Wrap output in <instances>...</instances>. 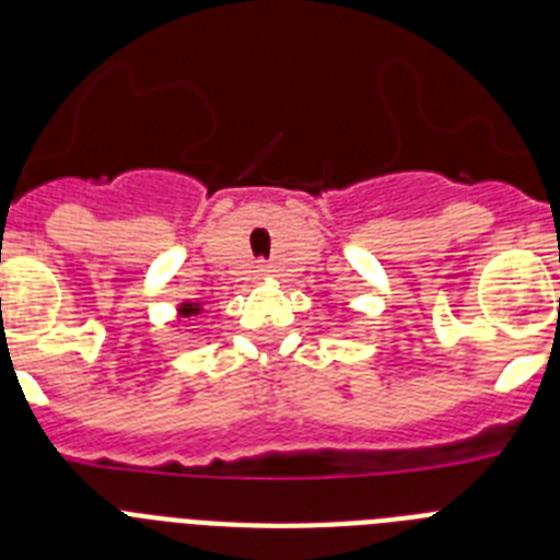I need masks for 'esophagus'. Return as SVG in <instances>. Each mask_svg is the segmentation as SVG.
Returning a JSON list of instances; mask_svg holds the SVG:
<instances>
[{
    "label": "esophagus",
    "mask_w": 560,
    "mask_h": 560,
    "mask_svg": "<svg viewBox=\"0 0 560 560\" xmlns=\"http://www.w3.org/2000/svg\"><path fill=\"white\" fill-rule=\"evenodd\" d=\"M257 277H260V280H264V277H269L271 275V269H269V266H264V264H260V266H257Z\"/></svg>",
    "instance_id": "1"
}]
</instances>
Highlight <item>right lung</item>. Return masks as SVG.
<instances>
[{
  "instance_id": "obj_1",
  "label": "right lung",
  "mask_w": 560,
  "mask_h": 560,
  "mask_svg": "<svg viewBox=\"0 0 560 560\" xmlns=\"http://www.w3.org/2000/svg\"><path fill=\"white\" fill-rule=\"evenodd\" d=\"M176 311H179L182 319H190V316H199L201 314V303H182Z\"/></svg>"
}]
</instances>
